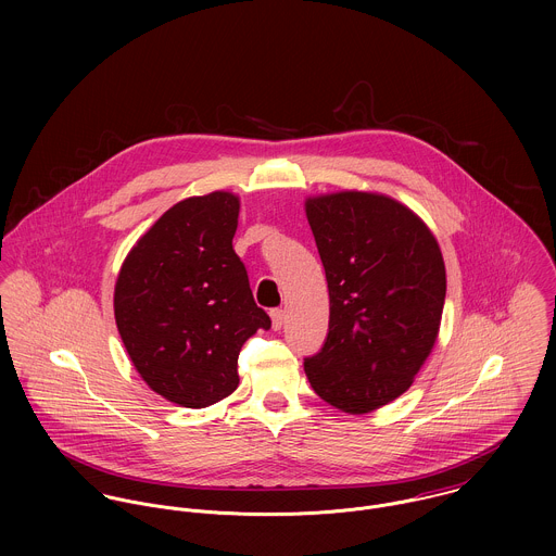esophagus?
<instances>
[{"label":"esophagus","mask_w":556,"mask_h":556,"mask_svg":"<svg viewBox=\"0 0 556 556\" xmlns=\"http://www.w3.org/2000/svg\"><path fill=\"white\" fill-rule=\"evenodd\" d=\"M269 317H271V329H280L282 325H285V311H280V308H276V311H271L269 313Z\"/></svg>","instance_id":"esophagus-1"}]
</instances>
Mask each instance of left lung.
I'll list each match as a JSON object with an SVG mask.
<instances>
[{
  "mask_svg": "<svg viewBox=\"0 0 556 556\" xmlns=\"http://www.w3.org/2000/svg\"><path fill=\"white\" fill-rule=\"evenodd\" d=\"M329 291V331L304 370L327 404L366 415L402 396L434 349L445 263L428 225L366 190L304 203Z\"/></svg>",
  "mask_w": 556,
  "mask_h": 556,
  "instance_id": "1",
  "label": "left lung"
}]
</instances>
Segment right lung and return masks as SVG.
Listing matches in <instances>:
<instances>
[{"label":"right lung","instance_id":"right-lung-1","mask_svg":"<svg viewBox=\"0 0 556 556\" xmlns=\"http://www.w3.org/2000/svg\"><path fill=\"white\" fill-rule=\"evenodd\" d=\"M239 197L216 190L166 210L126 254L113 293L117 331L152 392L186 408L231 396L243 342L271 320L233 250Z\"/></svg>","mask_w":556,"mask_h":556}]
</instances>
